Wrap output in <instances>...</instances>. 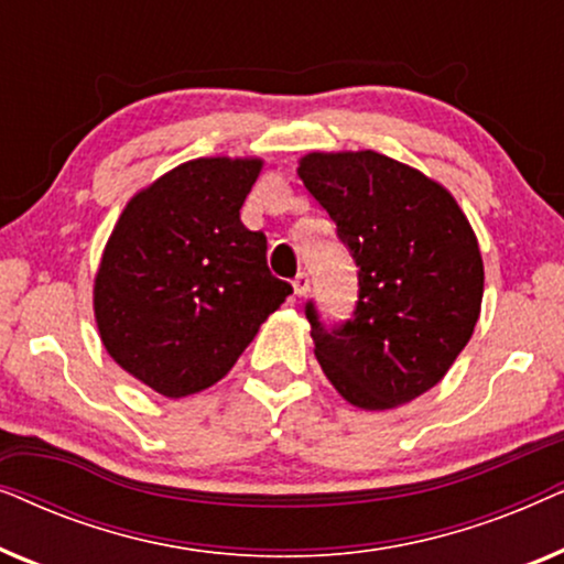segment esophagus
I'll use <instances>...</instances> for the list:
<instances>
[{
    "label": "esophagus",
    "mask_w": 564,
    "mask_h": 564,
    "mask_svg": "<svg viewBox=\"0 0 564 564\" xmlns=\"http://www.w3.org/2000/svg\"><path fill=\"white\" fill-rule=\"evenodd\" d=\"M292 290H295V295L297 297H303L307 290H311V276H307L305 272L303 274H297L295 280H292Z\"/></svg>",
    "instance_id": "34e87169"
}]
</instances>
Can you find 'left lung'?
<instances>
[{
  "label": "left lung",
  "mask_w": 564,
  "mask_h": 564,
  "mask_svg": "<svg viewBox=\"0 0 564 564\" xmlns=\"http://www.w3.org/2000/svg\"><path fill=\"white\" fill-rule=\"evenodd\" d=\"M297 174L359 269L351 318L326 326L307 300L315 357L351 405L411 403L449 372L480 318L475 230L442 184L382 153H307Z\"/></svg>",
  "instance_id": "left-lung-1"
}]
</instances>
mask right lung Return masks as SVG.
Here are the masks:
<instances>
[{
  "instance_id": "add662e5",
  "label": "right lung",
  "mask_w": 564,
  "mask_h": 564,
  "mask_svg": "<svg viewBox=\"0 0 564 564\" xmlns=\"http://www.w3.org/2000/svg\"><path fill=\"white\" fill-rule=\"evenodd\" d=\"M259 159H195L138 192L95 276V318L118 365L166 398L223 380L292 295L267 236L241 223Z\"/></svg>"
}]
</instances>
